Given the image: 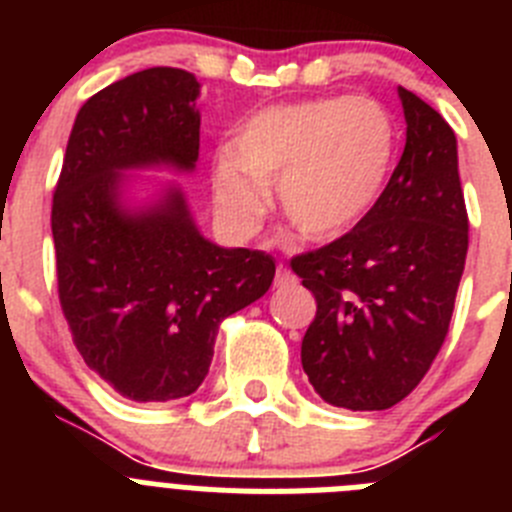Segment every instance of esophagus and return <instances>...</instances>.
I'll list each match as a JSON object with an SVG mask.
<instances>
[{
  "label": "esophagus",
  "instance_id": "34e87169",
  "mask_svg": "<svg viewBox=\"0 0 512 512\" xmlns=\"http://www.w3.org/2000/svg\"><path fill=\"white\" fill-rule=\"evenodd\" d=\"M289 282H295V277H292V271H289L284 264H279V269H277V284H289Z\"/></svg>",
  "mask_w": 512,
  "mask_h": 512
}]
</instances>
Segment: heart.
<instances>
[{
    "mask_svg": "<svg viewBox=\"0 0 512 512\" xmlns=\"http://www.w3.org/2000/svg\"><path fill=\"white\" fill-rule=\"evenodd\" d=\"M397 130L374 99L323 97L277 104L243 122L217 153L215 200L230 223L251 228L277 182L279 210L305 238L325 241L364 220L390 182Z\"/></svg>",
    "mask_w": 512,
    "mask_h": 512,
    "instance_id": "obj_1",
    "label": "heart"
}]
</instances>
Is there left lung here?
I'll use <instances>...</instances> for the list:
<instances>
[{
    "label": "left lung",
    "mask_w": 512,
    "mask_h": 512,
    "mask_svg": "<svg viewBox=\"0 0 512 512\" xmlns=\"http://www.w3.org/2000/svg\"><path fill=\"white\" fill-rule=\"evenodd\" d=\"M408 138L374 210L289 266L318 310L302 369L336 408L387 410L428 374L449 333L469 248L451 125L400 87Z\"/></svg>",
    "instance_id": "8db88e82"
}]
</instances>
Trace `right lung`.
<instances>
[{"label": "right lung", "instance_id": "obj_1", "mask_svg": "<svg viewBox=\"0 0 512 512\" xmlns=\"http://www.w3.org/2000/svg\"><path fill=\"white\" fill-rule=\"evenodd\" d=\"M197 94L194 74L156 66L89 97L53 192L63 318L89 369L135 402L192 395L220 323L259 300L277 271L269 253L205 241L179 189L140 215L117 207L122 169H194Z\"/></svg>", "mask_w": 512, "mask_h": 512}]
</instances>
